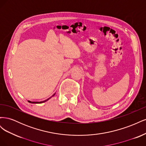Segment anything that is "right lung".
<instances>
[{"instance_id": "obj_1", "label": "right lung", "mask_w": 146, "mask_h": 146, "mask_svg": "<svg viewBox=\"0 0 146 146\" xmlns=\"http://www.w3.org/2000/svg\"><path fill=\"white\" fill-rule=\"evenodd\" d=\"M55 95V94H54V95H53L52 96H54ZM50 98H48V99H47V100H44V101H41V102H31V101H28L29 102V103H31V104H41V103H44V102H46L47 100H48V99H49Z\"/></svg>"}]
</instances>
